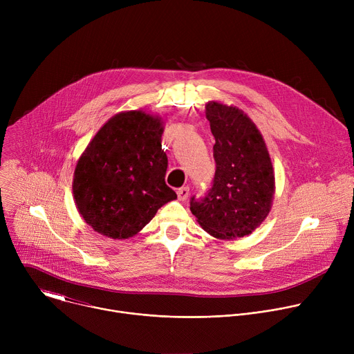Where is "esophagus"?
I'll return each instance as SVG.
<instances>
[{
	"label": "esophagus",
	"instance_id": "esophagus-1",
	"mask_svg": "<svg viewBox=\"0 0 354 354\" xmlns=\"http://www.w3.org/2000/svg\"><path fill=\"white\" fill-rule=\"evenodd\" d=\"M176 193H178V198L183 201V200H186V198L189 197V193H190V192H189V187H187V186H185V187L178 189V192H176Z\"/></svg>",
	"mask_w": 354,
	"mask_h": 354
}]
</instances>
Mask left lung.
Wrapping results in <instances>:
<instances>
[{"label":"left lung","instance_id":"left-lung-1","mask_svg":"<svg viewBox=\"0 0 354 354\" xmlns=\"http://www.w3.org/2000/svg\"><path fill=\"white\" fill-rule=\"evenodd\" d=\"M206 118L216 138V175L206 197H192L190 212L212 236L242 238L270 213L274 197L272 160L257 124L236 106L210 100Z\"/></svg>","mask_w":354,"mask_h":354}]
</instances>
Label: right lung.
Wrapping results in <instances>:
<instances>
[{"label":"right lung","instance_id":"obj_1","mask_svg":"<svg viewBox=\"0 0 354 354\" xmlns=\"http://www.w3.org/2000/svg\"><path fill=\"white\" fill-rule=\"evenodd\" d=\"M162 133L160 116L126 111L89 141L74 171L73 194L78 213L96 232L127 239L176 198L165 183Z\"/></svg>","mask_w":354,"mask_h":354}]
</instances>
